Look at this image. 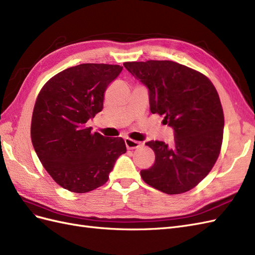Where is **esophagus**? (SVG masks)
<instances>
[{
  "label": "esophagus",
  "instance_id": "esophagus-1",
  "mask_svg": "<svg viewBox=\"0 0 255 255\" xmlns=\"http://www.w3.org/2000/svg\"><path fill=\"white\" fill-rule=\"evenodd\" d=\"M125 142H126L127 148H128V150L138 149V148H140V146L142 145V144H141V142H139V141H136V140H133V139H129V138H126V139H125Z\"/></svg>",
  "mask_w": 255,
  "mask_h": 255
}]
</instances>
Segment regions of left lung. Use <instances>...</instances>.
I'll return each mask as SVG.
<instances>
[{"mask_svg":"<svg viewBox=\"0 0 255 255\" xmlns=\"http://www.w3.org/2000/svg\"><path fill=\"white\" fill-rule=\"evenodd\" d=\"M123 66L148 88L150 111L173 128L171 144L151 140L155 163L142 180L168 195L188 191L217 160L225 117L218 92L205 75L171 60L130 61Z\"/></svg>","mask_w":255,"mask_h":255,"instance_id":"1","label":"left lung"}]
</instances>
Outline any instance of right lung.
<instances>
[{"label": "right lung", "mask_w": 255, "mask_h": 255, "mask_svg": "<svg viewBox=\"0 0 255 255\" xmlns=\"http://www.w3.org/2000/svg\"><path fill=\"white\" fill-rule=\"evenodd\" d=\"M122 71L118 65L82 64L54 75L34 106L30 137L38 158L59 186L88 192L104 185L127 152L121 137L91 133L86 123L103 110L104 92Z\"/></svg>", "instance_id": "add662e5"}]
</instances>
